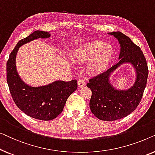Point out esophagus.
Wrapping results in <instances>:
<instances>
[{"instance_id":"obj_1","label":"esophagus","mask_w":155,"mask_h":155,"mask_svg":"<svg viewBox=\"0 0 155 155\" xmlns=\"http://www.w3.org/2000/svg\"><path fill=\"white\" fill-rule=\"evenodd\" d=\"M78 84L80 87H84V85H85V82H84L83 80L80 79V80H78Z\"/></svg>"}]
</instances>
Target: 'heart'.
<instances>
[{"label":"heart","mask_w":155,"mask_h":155,"mask_svg":"<svg viewBox=\"0 0 155 155\" xmlns=\"http://www.w3.org/2000/svg\"><path fill=\"white\" fill-rule=\"evenodd\" d=\"M114 48L111 45L101 41L85 44L75 50L73 59L75 62L86 63L90 61L88 68L90 71L99 72L107 66L114 56Z\"/></svg>","instance_id":"obj_1"}]
</instances>
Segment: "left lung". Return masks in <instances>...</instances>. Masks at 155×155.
I'll return each mask as SVG.
<instances>
[{
	"instance_id": "obj_1",
	"label": "left lung",
	"mask_w": 155,
	"mask_h": 155,
	"mask_svg": "<svg viewBox=\"0 0 155 155\" xmlns=\"http://www.w3.org/2000/svg\"><path fill=\"white\" fill-rule=\"evenodd\" d=\"M118 39L120 52L118 63L107 71L91 78L87 87L92 91L90 107L92 113L99 119L112 121L120 119L132 113L140 102L147 84L148 68L143 51L131 39L120 31L109 32ZM134 65L137 80L127 91H118L112 86L109 76L123 63Z\"/></svg>"
}]
</instances>
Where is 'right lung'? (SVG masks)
Segmentation results:
<instances>
[{
	"instance_id": "1",
	"label": "right lung",
	"mask_w": 155,
	"mask_h": 155,
	"mask_svg": "<svg viewBox=\"0 0 155 155\" xmlns=\"http://www.w3.org/2000/svg\"><path fill=\"white\" fill-rule=\"evenodd\" d=\"M48 31H35L21 39L10 53L7 61V82L12 98L19 109L27 116L36 119L50 120L61 112L70 95L78 88L77 80L70 82L57 80L41 87L27 85L21 80L16 69L15 58L19 48L38 38H48Z\"/></svg>"
}]
</instances>
